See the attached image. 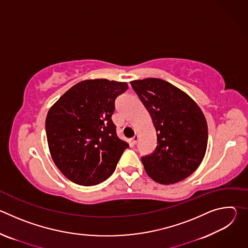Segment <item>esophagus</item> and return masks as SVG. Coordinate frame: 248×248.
<instances>
[{
  "label": "esophagus",
  "instance_id": "obj_1",
  "mask_svg": "<svg viewBox=\"0 0 248 248\" xmlns=\"http://www.w3.org/2000/svg\"><path fill=\"white\" fill-rule=\"evenodd\" d=\"M138 138H139L138 134H135V135L131 138V142H132L133 144H136V143H137V141H138Z\"/></svg>",
  "mask_w": 248,
  "mask_h": 248
}]
</instances>
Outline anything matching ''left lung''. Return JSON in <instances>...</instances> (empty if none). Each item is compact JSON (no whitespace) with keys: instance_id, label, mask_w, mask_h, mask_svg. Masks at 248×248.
<instances>
[{"instance_id":"left-lung-1","label":"left lung","mask_w":248,"mask_h":248,"mask_svg":"<svg viewBox=\"0 0 248 248\" xmlns=\"http://www.w3.org/2000/svg\"><path fill=\"white\" fill-rule=\"evenodd\" d=\"M149 112L157 132V147L141 157L147 174L170 185L189 176L207 149L208 127L198 105L184 91L160 78L130 82Z\"/></svg>"}]
</instances>
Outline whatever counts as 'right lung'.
Returning a JSON list of instances; mask_svg holds the SVG:
<instances>
[{
  "instance_id": "right-lung-1",
  "label": "right lung",
  "mask_w": 248,
  "mask_h": 248,
  "mask_svg": "<svg viewBox=\"0 0 248 248\" xmlns=\"http://www.w3.org/2000/svg\"><path fill=\"white\" fill-rule=\"evenodd\" d=\"M126 82L81 81L68 89L49 110L46 134L52 159L75 184L95 186L107 180L128 144L112 121L117 97Z\"/></svg>"
}]
</instances>
